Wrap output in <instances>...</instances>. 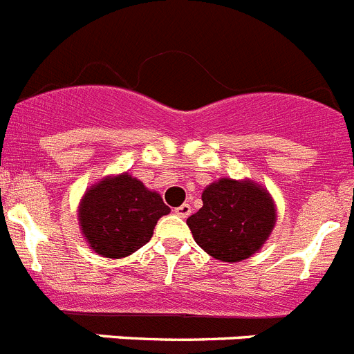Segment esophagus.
Returning a JSON list of instances; mask_svg holds the SVG:
<instances>
[{
  "mask_svg": "<svg viewBox=\"0 0 354 354\" xmlns=\"http://www.w3.org/2000/svg\"><path fill=\"white\" fill-rule=\"evenodd\" d=\"M175 214L180 216V218H187V216L192 214V205H189V204L179 205V207L175 209Z\"/></svg>",
  "mask_w": 354,
  "mask_h": 354,
  "instance_id": "1",
  "label": "esophagus"
}]
</instances>
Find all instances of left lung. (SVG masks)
Returning <instances> with one entry per match:
<instances>
[{"instance_id": "left-lung-1", "label": "left lung", "mask_w": 354, "mask_h": 354, "mask_svg": "<svg viewBox=\"0 0 354 354\" xmlns=\"http://www.w3.org/2000/svg\"><path fill=\"white\" fill-rule=\"evenodd\" d=\"M202 202L186 223L196 245L218 261L239 262L259 252L277 221L271 195L252 180L220 179L205 187Z\"/></svg>"}]
</instances>
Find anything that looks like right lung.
Listing matches in <instances>:
<instances>
[{"instance_id": "obj_1", "label": "right lung", "mask_w": 354, "mask_h": 354, "mask_svg": "<svg viewBox=\"0 0 354 354\" xmlns=\"http://www.w3.org/2000/svg\"><path fill=\"white\" fill-rule=\"evenodd\" d=\"M170 207L142 180L120 174L99 180L80 204V227L92 250L102 257L122 259L147 245L154 227Z\"/></svg>"}]
</instances>
